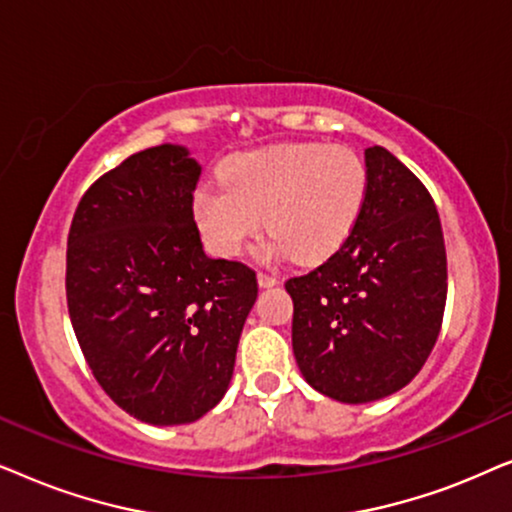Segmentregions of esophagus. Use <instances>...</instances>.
I'll use <instances>...</instances> for the list:
<instances>
[{
    "label": "esophagus",
    "mask_w": 512,
    "mask_h": 512,
    "mask_svg": "<svg viewBox=\"0 0 512 512\" xmlns=\"http://www.w3.org/2000/svg\"><path fill=\"white\" fill-rule=\"evenodd\" d=\"M257 283H260L262 288H271V285L278 283V278L274 274H269V271H257Z\"/></svg>",
    "instance_id": "obj_1"
}]
</instances>
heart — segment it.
<instances>
[{
	"instance_id": "obj_1",
	"label": "heart",
	"mask_w": 512,
	"mask_h": 512,
	"mask_svg": "<svg viewBox=\"0 0 512 512\" xmlns=\"http://www.w3.org/2000/svg\"><path fill=\"white\" fill-rule=\"evenodd\" d=\"M365 161L349 147L288 142L245 152L224 163L222 187L194 194V220L220 255H241L267 229L271 255L302 264L327 260L356 229L367 201Z\"/></svg>"
}]
</instances>
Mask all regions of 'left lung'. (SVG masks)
Here are the masks:
<instances>
[{
    "mask_svg": "<svg viewBox=\"0 0 512 512\" xmlns=\"http://www.w3.org/2000/svg\"><path fill=\"white\" fill-rule=\"evenodd\" d=\"M370 185L356 229L316 269L285 281L304 379L339 403L410 384L440 335L447 252L424 182L388 149H365Z\"/></svg>",
    "mask_w": 512,
    "mask_h": 512,
    "instance_id": "8db88e82",
    "label": "left lung"
}]
</instances>
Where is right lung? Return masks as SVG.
<instances>
[{
	"instance_id": "right-lung-1",
	"label": "right lung",
	"mask_w": 512,
	"mask_h": 512,
	"mask_svg": "<svg viewBox=\"0 0 512 512\" xmlns=\"http://www.w3.org/2000/svg\"><path fill=\"white\" fill-rule=\"evenodd\" d=\"M199 177L185 147L142 149L86 189L67 236L81 353L102 391L154 426L192 424L220 403L257 299L248 264L203 252Z\"/></svg>"
}]
</instances>
